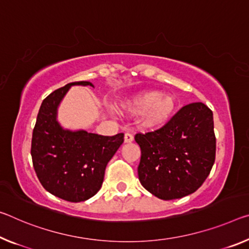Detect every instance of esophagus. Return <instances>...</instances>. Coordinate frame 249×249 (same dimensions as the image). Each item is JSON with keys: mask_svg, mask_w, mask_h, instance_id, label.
I'll return each mask as SVG.
<instances>
[{"mask_svg": "<svg viewBox=\"0 0 249 249\" xmlns=\"http://www.w3.org/2000/svg\"><path fill=\"white\" fill-rule=\"evenodd\" d=\"M134 141V136L132 135L131 133H125V136H124V142L125 143H132Z\"/></svg>", "mask_w": 249, "mask_h": 249, "instance_id": "esophagus-1", "label": "esophagus"}]
</instances>
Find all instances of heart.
Listing matches in <instances>:
<instances>
[{
  "label": "heart",
  "instance_id": "1",
  "mask_svg": "<svg viewBox=\"0 0 249 249\" xmlns=\"http://www.w3.org/2000/svg\"><path fill=\"white\" fill-rule=\"evenodd\" d=\"M122 109L129 115H143L142 126L155 129L164 126L174 115L176 100L171 94L148 89L137 93L122 105Z\"/></svg>",
  "mask_w": 249,
  "mask_h": 249
}]
</instances>
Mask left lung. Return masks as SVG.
<instances>
[{
	"label": "left lung",
	"instance_id": "left-lung-1",
	"mask_svg": "<svg viewBox=\"0 0 249 249\" xmlns=\"http://www.w3.org/2000/svg\"><path fill=\"white\" fill-rule=\"evenodd\" d=\"M135 141L143 187L160 199L181 198L202 186L214 165L213 112L200 102L188 104L161 128L136 134Z\"/></svg>",
	"mask_w": 249,
	"mask_h": 249
}]
</instances>
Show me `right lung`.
I'll return each instance as SVG.
<instances>
[{
    "mask_svg": "<svg viewBox=\"0 0 249 249\" xmlns=\"http://www.w3.org/2000/svg\"><path fill=\"white\" fill-rule=\"evenodd\" d=\"M74 85L94 88L86 81L69 83L42 102L33 129L31 155L42 186L54 196L78 203L101 189L106 165L123 144L124 134L102 136L84 129L63 128L57 121V108Z\"/></svg>",
    "mask_w": 249,
    "mask_h": 249,
    "instance_id": "1",
    "label": "right lung"
}]
</instances>
